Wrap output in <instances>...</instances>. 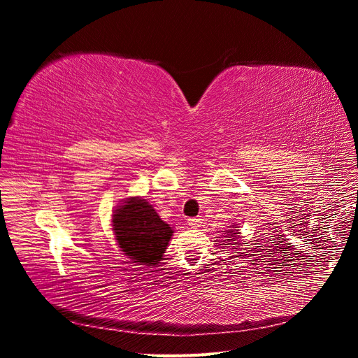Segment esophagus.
I'll return each mask as SVG.
<instances>
[{
  "instance_id": "esophagus-1",
  "label": "esophagus",
  "mask_w": 358,
  "mask_h": 358,
  "mask_svg": "<svg viewBox=\"0 0 358 358\" xmlns=\"http://www.w3.org/2000/svg\"><path fill=\"white\" fill-rule=\"evenodd\" d=\"M188 225L192 227V229H199V227L201 225V218H189Z\"/></svg>"
}]
</instances>
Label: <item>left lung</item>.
I'll return each instance as SVG.
<instances>
[{
    "label": "left lung",
    "instance_id": "8db88e82",
    "mask_svg": "<svg viewBox=\"0 0 358 358\" xmlns=\"http://www.w3.org/2000/svg\"><path fill=\"white\" fill-rule=\"evenodd\" d=\"M237 229H239V227L231 225V229L227 230V231L224 233V234H225V236H224L225 239L229 241V242H233V245H241V241L236 242V241H237V236H239V230H237Z\"/></svg>",
    "mask_w": 358,
    "mask_h": 358
}]
</instances>
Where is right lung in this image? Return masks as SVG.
<instances>
[{
    "mask_svg": "<svg viewBox=\"0 0 358 358\" xmlns=\"http://www.w3.org/2000/svg\"><path fill=\"white\" fill-rule=\"evenodd\" d=\"M112 227L121 251L133 263L145 266L161 262L173 236L171 227L159 218L152 204L140 197H129L117 206Z\"/></svg>",
    "mask_w": 358,
    "mask_h": 358,
    "instance_id": "add662e5",
    "label": "right lung"
}]
</instances>
